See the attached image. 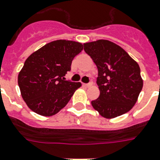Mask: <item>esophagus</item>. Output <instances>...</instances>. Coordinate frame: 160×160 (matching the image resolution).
Returning <instances> with one entry per match:
<instances>
[{
	"label": "esophagus",
	"mask_w": 160,
	"mask_h": 160,
	"mask_svg": "<svg viewBox=\"0 0 160 160\" xmlns=\"http://www.w3.org/2000/svg\"><path fill=\"white\" fill-rule=\"evenodd\" d=\"M85 86H86L87 88H89V87H92V82H90V83L85 84Z\"/></svg>",
	"instance_id": "1"
}]
</instances>
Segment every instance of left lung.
Wrapping results in <instances>:
<instances>
[{
  "mask_svg": "<svg viewBox=\"0 0 160 160\" xmlns=\"http://www.w3.org/2000/svg\"><path fill=\"white\" fill-rule=\"evenodd\" d=\"M84 50L98 68L99 96L91 102L92 107L106 119L130 111L143 88L138 63L121 47L107 40L84 43Z\"/></svg>",
  "mask_w": 160,
  "mask_h": 160,
  "instance_id": "obj_1",
  "label": "left lung"
}]
</instances>
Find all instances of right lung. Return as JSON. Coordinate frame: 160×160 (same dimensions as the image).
Returning <instances> with one entry per match:
<instances>
[{
	"label": "right lung",
	"mask_w": 160,
	"mask_h": 160,
	"mask_svg": "<svg viewBox=\"0 0 160 160\" xmlns=\"http://www.w3.org/2000/svg\"><path fill=\"white\" fill-rule=\"evenodd\" d=\"M82 49L80 42L58 40L46 44L26 60L18 75V85L22 99L32 111L49 117L68 103L81 83L66 80L64 76Z\"/></svg>",
	"instance_id": "right-lung-1"
}]
</instances>
